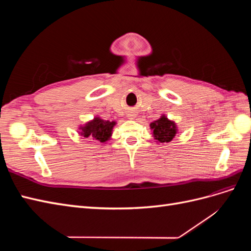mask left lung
<instances>
[{"instance_id": "8db88e82", "label": "left lung", "mask_w": 251, "mask_h": 251, "mask_svg": "<svg viewBox=\"0 0 251 251\" xmlns=\"http://www.w3.org/2000/svg\"><path fill=\"white\" fill-rule=\"evenodd\" d=\"M150 126L153 130L155 139L159 142H170L177 133L176 125L165 116H161Z\"/></svg>"}]
</instances>
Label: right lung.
<instances>
[{"label": "right lung", "instance_id": "add662e5", "mask_svg": "<svg viewBox=\"0 0 251 251\" xmlns=\"http://www.w3.org/2000/svg\"><path fill=\"white\" fill-rule=\"evenodd\" d=\"M116 125L115 121L103 120L100 117H95L92 121H90L81 128V135L85 138H94L100 142H105L109 140L112 134V128Z\"/></svg>", "mask_w": 251, "mask_h": 251}]
</instances>
